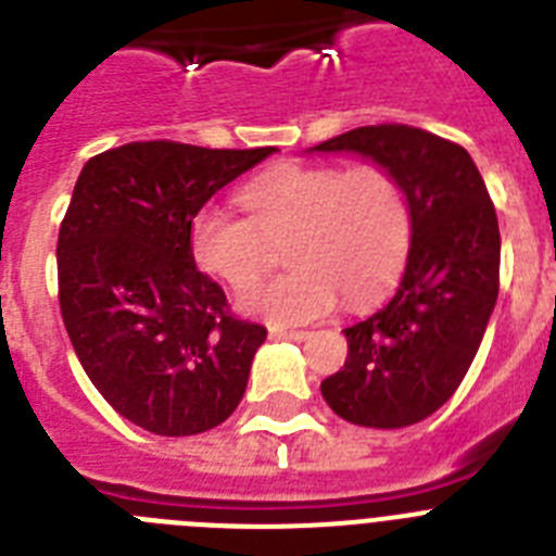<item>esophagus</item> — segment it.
<instances>
[{
	"label": "esophagus",
	"instance_id": "obj_1",
	"mask_svg": "<svg viewBox=\"0 0 556 556\" xmlns=\"http://www.w3.org/2000/svg\"><path fill=\"white\" fill-rule=\"evenodd\" d=\"M269 337H273V339H292V342H306L312 333H308V331H287V328H269Z\"/></svg>",
	"mask_w": 556,
	"mask_h": 556
}]
</instances>
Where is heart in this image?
<instances>
[{
  "instance_id": "b5f03b06",
  "label": "heart",
  "mask_w": 556,
  "mask_h": 556,
  "mask_svg": "<svg viewBox=\"0 0 556 556\" xmlns=\"http://www.w3.org/2000/svg\"><path fill=\"white\" fill-rule=\"evenodd\" d=\"M248 217L205 205L189 228L194 262L233 289L258 281L287 245L281 278L239 294V308L269 326L326 317L339 294L367 306L401 278L412 242V211L401 180L381 164H283L242 189Z\"/></svg>"
}]
</instances>
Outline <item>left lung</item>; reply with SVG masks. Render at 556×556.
I'll list each match as a JSON object with an SVG mask.
<instances>
[{
	"instance_id": "1",
	"label": "left lung",
	"mask_w": 556,
	"mask_h": 556,
	"mask_svg": "<svg viewBox=\"0 0 556 556\" xmlns=\"http://www.w3.org/2000/svg\"><path fill=\"white\" fill-rule=\"evenodd\" d=\"M312 150L387 166L412 211L401 287L345 328V367L323 381V397L356 426L420 424L462 384L498 298L501 233L488 186L465 147L420 127H356Z\"/></svg>"
}]
</instances>
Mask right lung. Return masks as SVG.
I'll use <instances>...</instances> for the list:
<instances>
[{"instance_id": "1", "label": "right lung", "mask_w": 556, "mask_h": 556, "mask_svg": "<svg viewBox=\"0 0 556 556\" xmlns=\"http://www.w3.org/2000/svg\"><path fill=\"white\" fill-rule=\"evenodd\" d=\"M275 147L130 141L88 159L58 233V301L83 370L161 437L228 420L267 328L230 314L194 264L191 219Z\"/></svg>"}]
</instances>
